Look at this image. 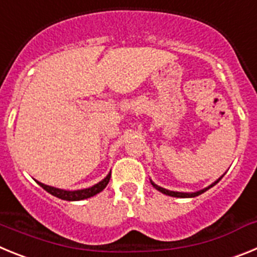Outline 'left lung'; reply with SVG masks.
Wrapping results in <instances>:
<instances>
[{
  "label": "left lung",
  "mask_w": 257,
  "mask_h": 257,
  "mask_svg": "<svg viewBox=\"0 0 257 257\" xmlns=\"http://www.w3.org/2000/svg\"><path fill=\"white\" fill-rule=\"evenodd\" d=\"M221 178H222V176H221ZM221 178H220V179H221ZM220 179H217V180L215 181V183L211 184L210 187L205 188V189H202V190H198V192H194V193L174 192V190H167V189H165V188H162V187H158V185H157V184H154L153 181H152V180H151V183H152V185H153V187L156 188L157 190H160L161 193H163V194H166V196H170V197H178V198H192V197H197V196H199V194H202V193H205L206 190H208V189H210V188H212L213 185H215V184L219 183Z\"/></svg>",
  "instance_id": "obj_1"
}]
</instances>
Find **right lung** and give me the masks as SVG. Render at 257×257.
Instances as JSON below:
<instances>
[{"label":"right lung","mask_w":257,"mask_h":257,"mask_svg":"<svg viewBox=\"0 0 257 257\" xmlns=\"http://www.w3.org/2000/svg\"><path fill=\"white\" fill-rule=\"evenodd\" d=\"M109 180H110V172L106 175L105 178L101 181H99L97 184L92 185L90 188H86V189H79V190H64V189H59V188L50 187V185H46V184H42L40 181H37L40 187L44 188L47 193L52 194V196L58 197L60 199H64V201H81V199L90 198V197H94L95 194L100 193L104 188L108 185Z\"/></svg>","instance_id":"obj_1"}]
</instances>
